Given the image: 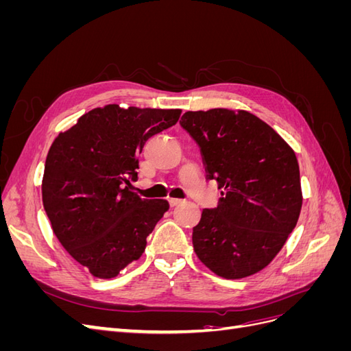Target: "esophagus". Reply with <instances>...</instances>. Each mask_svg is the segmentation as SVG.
<instances>
[{"mask_svg":"<svg viewBox=\"0 0 351 351\" xmlns=\"http://www.w3.org/2000/svg\"><path fill=\"white\" fill-rule=\"evenodd\" d=\"M168 202H169V205H171V208H174V206H178L180 204H182V199H168Z\"/></svg>","mask_w":351,"mask_h":351,"instance_id":"1","label":"esophagus"}]
</instances>
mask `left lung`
I'll return each mask as SVG.
<instances>
[{"instance_id":"1","label":"left lung","mask_w":351,"mask_h":351,"mask_svg":"<svg viewBox=\"0 0 351 351\" xmlns=\"http://www.w3.org/2000/svg\"><path fill=\"white\" fill-rule=\"evenodd\" d=\"M180 124L200 146L222 197L193 227L200 262L218 277L262 271L282 249L302 209L299 162L282 137L243 110L187 111Z\"/></svg>"}]
</instances>
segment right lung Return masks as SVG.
<instances>
[{
  "mask_svg": "<svg viewBox=\"0 0 351 351\" xmlns=\"http://www.w3.org/2000/svg\"><path fill=\"white\" fill-rule=\"evenodd\" d=\"M182 110L121 108L110 104L82 115L52 142L42 202L52 231L93 277L110 280L141 259L146 237L169 209L129 186L145 142L174 125Z\"/></svg>",
  "mask_w": 351,
  "mask_h": 351,
  "instance_id": "obj_1",
  "label": "right lung"
}]
</instances>
